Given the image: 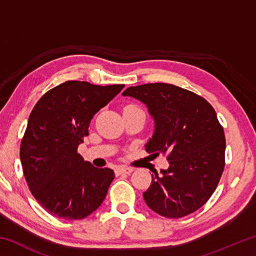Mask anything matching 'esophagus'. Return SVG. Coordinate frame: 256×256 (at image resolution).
Segmentation results:
<instances>
[{
	"label": "esophagus",
	"instance_id": "1",
	"mask_svg": "<svg viewBox=\"0 0 256 256\" xmlns=\"http://www.w3.org/2000/svg\"><path fill=\"white\" fill-rule=\"evenodd\" d=\"M133 172L132 168H128V167H118L115 170V174L116 175H122V174H131V172Z\"/></svg>",
	"mask_w": 256,
	"mask_h": 256
}]
</instances>
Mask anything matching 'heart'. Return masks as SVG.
I'll return each instance as SVG.
<instances>
[{"label": "heart", "mask_w": 256, "mask_h": 256, "mask_svg": "<svg viewBox=\"0 0 256 256\" xmlns=\"http://www.w3.org/2000/svg\"><path fill=\"white\" fill-rule=\"evenodd\" d=\"M128 107H132V106H128Z\"/></svg>", "instance_id": "1"}]
</instances>
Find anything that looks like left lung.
Returning a JSON list of instances; mask_svg holds the SVG:
<instances>
[{"label": "left lung", "instance_id": "1", "mask_svg": "<svg viewBox=\"0 0 256 256\" xmlns=\"http://www.w3.org/2000/svg\"><path fill=\"white\" fill-rule=\"evenodd\" d=\"M122 94L148 106L156 128L146 150L170 162L162 175H152L144 193L146 206L166 218H182L200 209L224 168L226 138L214 107L198 94L168 84L128 86Z\"/></svg>", "mask_w": 256, "mask_h": 256}]
</instances>
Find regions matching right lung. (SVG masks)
Listing matches in <instances>:
<instances>
[{"label": "right lung", "mask_w": 256, "mask_h": 256, "mask_svg": "<svg viewBox=\"0 0 256 256\" xmlns=\"http://www.w3.org/2000/svg\"><path fill=\"white\" fill-rule=\"evenodd\" d=\"M123 88L66 81L48 90L30 112L21 164L30 192L52 216L84 219L105 200L114 172L84 162L78 146L89 136L94 115Z\"/></svg>", "instance_id": "right-lung-1"}]
</instances>
